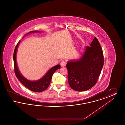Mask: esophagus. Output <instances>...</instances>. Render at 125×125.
I'll return each instance as SVG.
<instances>
[{
  "label": "esophagus",
  "mask_w": 125,
  "mask_h": 125,
  "mask_svg": "<svg viewBox=\"0 0 125 125\" xmlns=\"http://www.w3.org/2000/svg\"><path fill=\"white\" fill-rule=\"evenodd\" d=\"M60 65H61L62 66H65V65H66V61H64V60L62 61L61 62V63H60Z\"/></svg>",
  "instance_id": "esophagus-1"
}]
</instances>
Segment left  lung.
Segmentation results:
<instances>
[{
    "mask_svg": "<svg viewBox=\"0 0 125 125\" xmlns=\"http://www.w3.org/2000/svg\"><path fill=\"white\" fill-rule=\"evenodd\" d=\"M104 62L103 50L95 37L90 47H85L79 59L67 63L68 82L70 87L77 91H84L92 88L100 74Z\"/></svg>",
    "mask_w": 125,
    "mask_h": 125,
    "instance_id": "left-lung-1",
    "label": "left lung"
}]
</instances>
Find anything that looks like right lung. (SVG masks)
Returning a JSON list of instances; mask_svg holds the SVG:
<instances>
[{
	"label": "right lung",
	"instance_id": "add662e5",
	"mask_svg": "<svg viewBox=\"0 0 125 125\" xmlns=\"http://www.w3.org/2000/svg\"><path fill=\"white\" fill-rule=\"evenodd\" d=\"M40 32H41L39 31H36V30L32 31L29 32L28 33L26 34L25 36L31 33H40ZM20 42L21 41L18 42L17 44L16 45L14 51L13 56V61H14V72H15L16 76L18 78V80L20 81V82L28 89L34 92H42L45 90V89H47L48 88L51 83L53 74L57 70L60 69V65H57L52 67V68H51L48 70V71L46 73V74L38 80H36L35 81H30L29 80H28L26 78L24 77V76L20 72L18 69V65L17 64L16 54H17L18 46L19 45V44L20 43Z\"/></svg>",
	"mask_w": 125,
	"mask_h": 125
}]
</instances>
